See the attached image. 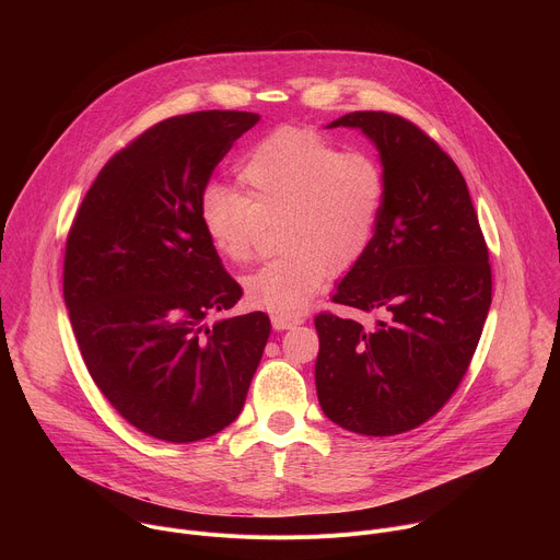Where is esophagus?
<instances>
[{
	"instance_id": "1",
	"label": "esophagus",
	"mask_w": 560,
	"mask_h": 560,
	"mask_svg": "<svg viewBox=\"0 0 560 560\" xmlns=\"http://www.w3.org/2000/svg\"><path fill=\"white\" fill-rule=\"evenodd\" d=\"M301 324H303V316H299V314H294V316H290V314H272L275 330H290V328H296Z\"/></svg>"
}]
</instances>
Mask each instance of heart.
<instances>
[{
	"label": "heart",
	"mask_w": 560,
	"mask_h": 560,
	"mask_svg": "<svg viewBox=\"0 0 560 560\" xmlns=\"http://www.w3.org/2000/svg\"><path fill=\"white\" fill-rule=\"evenodd\" d=\"M242 195L212 188L199 221L212 250L242 266L264 225H277L279 257L244 279L253 305L299 314L328 275L350 272L368 253L385 199V177L368 152H343L322 132L281 126L236 166Z\"/></svg>",
	"instance_id": "1"
}]
</instances>
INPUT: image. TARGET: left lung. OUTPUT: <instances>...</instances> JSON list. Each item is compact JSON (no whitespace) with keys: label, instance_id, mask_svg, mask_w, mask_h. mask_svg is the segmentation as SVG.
Segmentation results:
<instances>
[{"label":"left lung","instance_id":"left-lung-1","mask_svg":"<svg viewBox=\"0 0 560 560\" xmlns=\"http://www.w3.org/2000/svg\"><path fill=\"white\" fill-rule=\"evenodd\" d=\"M378 150L385 199L365 257L332 301L376 312V326L322 312L314 365L322 410L343 430L394 436L423 425L456 392L492 303V268L467 184L417 124L357 110Z\"/></svg>","mask_w":560,"mask_h":560}]
</instances>
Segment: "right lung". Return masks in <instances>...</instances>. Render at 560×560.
<instances>
[{
    "instance_id": "add662e5",
    "label": "right lung",
    "mask_w": 560,
    "mask_h": 560,
    "mask_svg": "<svg viewBox=\"0 0 560 560\" xmlns=\"http://www.w3.org/2000/svg\"><path fill=\"white\" fill-rule=\"evenodd\" d=\"M257 121L201 110L154 124L110 156L66 238L63 301L95 385L132 428L168 443L238 417L270 337L264 312L206 326L244 292L199 221L217 164Z\"/></svg>"
}]
</instances>
